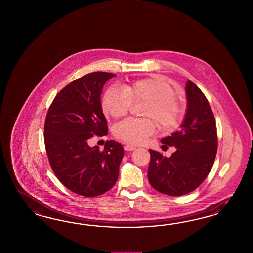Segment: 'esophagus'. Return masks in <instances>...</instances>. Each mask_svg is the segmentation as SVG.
<instances>
[{"label": "esophagus", "instance_id": "obj_1", "mask_svg": "<svg viewBox=\"0 0 253 253\" xmlns=\"http://www.w3.org/2000/svg\"><path fill=\"white\" fill-rule=\"evenodd\" d=\"M124 149H125L126 151H132V150L135 149V146H131V145H125Z\"/></svg>", "mask_w": 253, "mask_h": 253}]
</instances>
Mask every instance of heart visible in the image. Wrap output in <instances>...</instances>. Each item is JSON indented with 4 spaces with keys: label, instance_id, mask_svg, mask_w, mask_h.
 Instances as JSON below:
<instances>
[{
    "label": "heart",
    "instance_id": "heart-1",
    "mask_svg": "<svg viewBox=\"0 0 253 253\" xmlns=\"http://www.w3.org/2000/svg\"><path fill=\"white\" fill-rule=\"evenodd\" d=\"M139 103H143L139 114L144 118L125 120L113 129L116 137L126 143H144L157 131V124L164 132L173 131L184 120L183 100L168 80L160 75L136 80L123 87L109 88L103 97L102 107L107 115L120 119L130 112L132 104Z\"/></svg>",
    "mask_w": 253,
    "mask_h": 253
}]
</instances>
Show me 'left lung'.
Listing matches in <instances>:
<instances>
[{"label":"left lung","mask_w":253,"mask_h":253,"mask_svg":"<svg viewBox=\"0 0 253 253\" xmlns=\"http://www.w3.org/2000/svg\"><path fill=\"white\" fill-rule=\"evenodd\" d=\"M187 109L181 130L163 138L164 146L176 150L169 158L149 149L147 178L157 191L183 196L206 179L217 153V128L206 96L192 81L186 83Z\"/></svg>","instance_id":"8db88e82"}]
</instances>
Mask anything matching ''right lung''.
<instances>
[{
    "label": "right lung",
    "mask_w": 253,
    "mask_h": 253,
    "mask_svg": "<svg viewBox=\"0 0 253 253\" xmlns=\"http://www.w3.org/2000/svg\"><path fill=\"white\" fill-rule=\"evenodd\" d=\"M116 76L92 72L72 81L56 94L44 123V144L55 176L70 191L96 197L111 189L119 177L123 146L107 141L103 151L91 147L92 137L107 134L100 95L105 83Z\"/></svg>",
    "instance_id": "right-lung-1"
}]
</instances>
